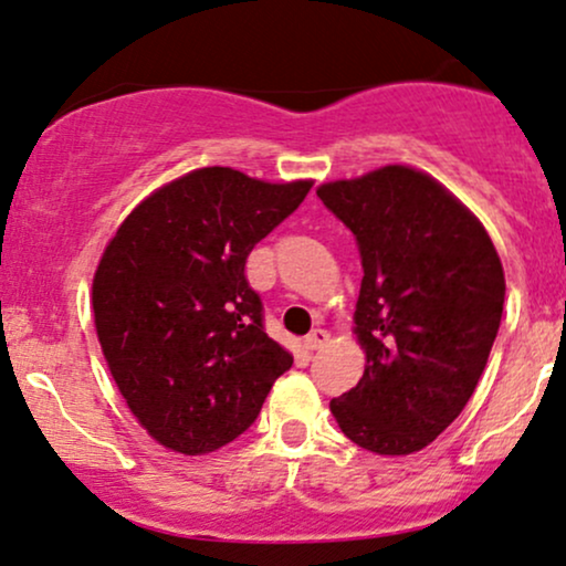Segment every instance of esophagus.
Listing matches in <instances>:
<instances>
[{
  "instance_id": "34e87169",
  "label": "esophagus",
  "mask_w": 566,
  "mask_h": 566,
  "mask_svg": "<svg viewBox=\"0 0 566 566\" xmlns=\"http://www.w3.org/2000/svg\"><path fill=\"white\" fill-rule=\"evenodd\" d=\"M326 343H329V335H326V329H313L311 335H305V339H303L305 350H322Z\"/></svg>"
}]
</instances>
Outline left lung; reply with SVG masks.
Wrapping results in <instances>:
<instances>
[{
	"label": "left lung",
	"instance_id": "8db88e82",
	"mask_svg": "<svg viewBox=\"0 0 566 566\" xmlns=\"http://www.w3.org/2000/svg\"><path fill=\"white\" fill-rule=\"evenodd\" d=\"M364 265V377L332 398L339 430L379 455L417 453L464 411L501 326L503 265L478 216L432 176L385 166L322 184Z\"/></svg>",
	"mask_w": 566,
	"mask_h": 566
}]
</instances>
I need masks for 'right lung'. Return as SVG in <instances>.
I'll return each instance as SVG.
<instances>
[{
	"label": "right lung",
	"instance_id": "right-lung-1",
	"mask_svg": "<svg viewBox=\"0 0 566 566\" xmlns=\"http://www.w3.org/2000/svg\"><path fill=\"white\" fill-rule=\"evenodd\" d=\"M311 192L197 168L136 206L102 253L94 326L128 408L160 446L210 453L253 424L292 356L263 329L250 250Z\"/></svg>",
	"mask_w": 566,
	"mask_h": 566
}]
</instances>
